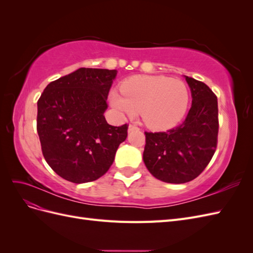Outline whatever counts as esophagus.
<instances>
[{
	"instance_id": "esophagus-1",
	"label": "esophagus",
	"mask_w": 253,
	"mask_h": 253,
	"mask_svg": "<svg viewBox=\"0 0 253 253\" xmlns=\"http://www.w3.org/2000/svg\"><path fill=\"white\" fill-rule=\"evenodd\" d=\"M139 129V127L138 126H134V125H129L128 126V132H132V131H138Z\"/></svg>"
}]
</instances>
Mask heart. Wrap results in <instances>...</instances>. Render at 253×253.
Segmentation results:
<instances>
[{
	"label": "heart",
	"instance_id": "heart-1",
	"mask_svg": "<svg viewBox=\"0 0 253 253\" xmlns=\"http://www.w3.org/2000/svg\"><path fill=\"white\" fill-rule=\"evenodd\" d=\"M111 94L113 108L121 114L133 116L141 113L144 124L154 129L175 126L187 112L190 95L188 86L180 80L164 76H141L126 81Z\"/></svg>",
	"mask_w": 253,
	"mask_h": 253
}]
</instances>
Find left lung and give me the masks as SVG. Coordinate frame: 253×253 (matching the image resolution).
Wrapping results in <instances>:
<instances>
[{"label": "left lung", "mask_w": 253, "mask_h": 253, "mask_svg": "<svg viewBox=\"0 0 253 253\" xmlns=\"http://www.w3.org/2000/svg\"><path fill=\"white\" fill-rule=\"evenodd\" d=\"M192 105L181 125L167 132H144L143 162L159 180H193L212 159L217 145V97L202 81L186 76Z\"/></svg>", "instance_id": "1"}]
</instances>
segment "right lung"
I'll return each instance as SVG.
<instances>
[{
  "instance_id": "obj_1",
  "label": "right lung",
  "mask_w": 253,
  "mask_h": 253,
  "mask_svg": "<svg viewBox=\"0 0 253 253\" xmlns=\"http://www.w3.org/2000/svg\"><path fill=\"white\" fill-rule=\"evenodd\" d=\"M116 70L81 67L50 82L38 100L37 131L43 156L61 177L75 183L104 175L127 136L103 114Z\"/></svg>"
}]
</instances>
